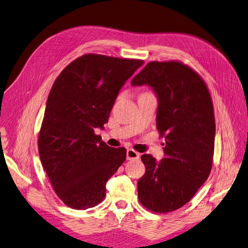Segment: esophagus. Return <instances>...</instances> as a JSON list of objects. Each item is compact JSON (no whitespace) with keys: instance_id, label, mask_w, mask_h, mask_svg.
<instances>
[{"instance_id":"1","label":"esophagus","mask_w":248,"mask_h":248,"mask_svg":"<svg viewBox=\"0 0 248 248\" xmlns=\"http://www.w3.org/2000/svg\"><path fill=\"white\" fill-rule=\"evenodd\" d=\"M126 157L128 160H132V159H139L140 158V153L134 151L133 149H128L127 150V153H126Z\"/></svg>"}]
</instances>
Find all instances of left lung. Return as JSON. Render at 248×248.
<instances>
[{
	"label": "left lung",
	"instance_id": "left-lung-1",
	"mask_svg": "<svg viewBox=\"0 0 248 248\" xmlns=\"http://www.w3.org/2000/svg\"><path fill=\"white\" fill-rule=\"evenodd\" d=\"M149 85L158 97L156 127L164 138L166 157L140 156L146 171L138 182L139 201L155 213H169L186 205L212 169L215 118L205 80L180 61H153L131 80Z\"/></svg>",
	"mask_w": 248,
	"mask_h": 248
}]
</instances>
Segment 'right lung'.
Returning a JSON list of instances; mask_svg holds the SVG:
<instances>
[{
	"instance_id": "right-lung-1",
	"label": "right lung",
	"mask_w": 248,
	"mask_h": 248,
	"mask_svg": "<svg viewBox=\"0 0 248 248\" xmlns=\"http://www.w3.org/2000/svg\"><path fill=\"white\" fill-rule=\"evenodd\" d=\"M142 60L97 54L81 56L59 74L48 95L38 134V151L59 199L86 210L106 197L108 180L126 159L94 129L103 128L124 82Z\"/></svg>"
}]
</instances>
